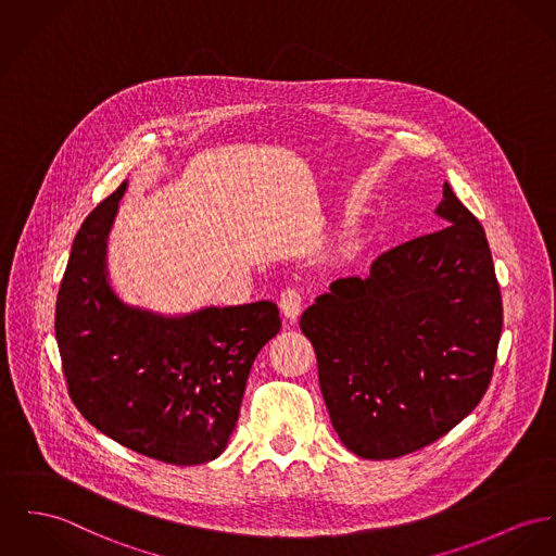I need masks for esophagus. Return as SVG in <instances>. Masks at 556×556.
Masks as SVG:
<instances>
[{"label": "esophagus", "mask_w": 556, "mask_h": 556, "mask_svg": "<svg viewBox=\"0 0 556 556\" xmlns=\"http://www.w3.org/2000/svg\"><path fill=\"white\" fill-rule=\"evenodd\" d=\"M302 292L296 288H288L281 292V299H279V306H281V313L286 315V319L294 321L300 315V308H302Z\"/></svg>", "instance_id": "esophagus-1"}]
</instances>
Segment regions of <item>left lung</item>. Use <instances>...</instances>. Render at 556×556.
Instances as JSON below:
<instances>
[{
  "label": "left lung",
  "instance_id": "left-lung-1",
  "mask_svg": "<svg viewBox=\"0 0 556 556\" xmlns=\"http://www.w3.org/2000/svg\"><path fill=\"white\" fill-rule=\"evenodd\" d=\"M448 226L341 277L302 313L342 444L364 459L419 451L482 400L502 337V294L480 222L448 181Z\"/></svg>",
  "mask_w": 556,
  "mask_h": 556
}]
</instances>
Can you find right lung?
<instances>
[{"mask_svg":"<svg viewBox=\"0 0 556 556\" xmlns=\"http://www.w3.org/2000/svg\"><path fill=\"white\" fill-rule=\"evenodd\" d=\"M127 181L78 230L56 296L54 332L67 389L90 426L146 457L199 466L237 428L260 349L279 328L270 300L163 315L121 299L108 237Z\"/></svg>","mask_w":556,"mask_h":556,"instance_id":"1","label":"right lung"}]
</instances>
